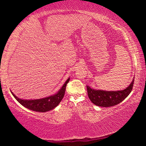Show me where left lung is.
Masks as SVG:
<instances>
[{
  "instance_id": "left-lung-1",
  "label": "left lung",
  "mask_w": 146,
  "mask_h": 146,
  "mask_svg": "<svg viewBox=\"0 0 146 146\" xmlns=\"http://www.w3.org/2000/svg\"><path fill=\"white\" fill-rule=\"evenodd\" d=\"M134 78L129 86L123 90L104 91L95 90L87 86L88 97L93 104L100 107H111L117 105L126 98L131 92Z\"/></svg>"
}]
</instances>
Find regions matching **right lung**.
<instances>
[{
	"label": "right lung",
	"instance_id": "right-lung-1",
	"mask_svg": "<svg viewBox=\"0 0 146 146\" xmlns=\"http://www.w3.org/2000/svg\"><path fill=\"white\" fill-rule=\"evenodd\" d=\"M70 78H68V80L66 81V82L64 84L58 92L52 95L49 96V97L40 98V99H22V98L17 97L15 95H14L11 91V92L13 97L15 98V99L25 108L36 112H47L56 108L60 104L61 100H62L64 93H65L66 85L70 81Z\"/></svg>",
	"mask_w": 146,
	"mask_h": 146
}]
</instances>
